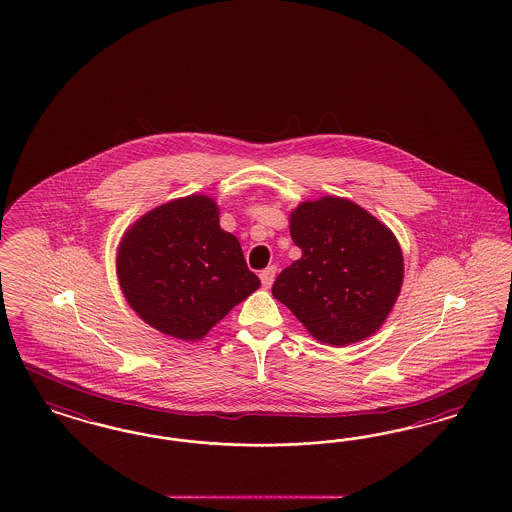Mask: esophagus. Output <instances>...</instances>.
I'll return each instance as SVG.
<instances>
[{"instance_id": "34e87169", "label": "esophagus", "mask_w": 512, "mask_h": 512, "mask_svg": "<svg viewBox=\"0 0 512 512\" xmlns=\"http://www.w3.org/2000/svg\"><path fill=\"white\" fill-rule=\"evenodd\" d=\"M275 275H277V267H275V265H271V267L264 269V271L260 273V281H262V286H264V288H271V284H273V281H275Z\"/></svg>"}]
</instances>
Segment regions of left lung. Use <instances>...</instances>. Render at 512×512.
Segmentation results:
<instances>
[{
	"label": "left lung",
	"instance_id": "1",
	"mask_svg": "<svg viewBox=\"0 0 512 512\" xmlns=\"http://www.w3.org/2000/svg\"><path fill=\"white\" fill-rule=\"evenodd\" d=\"M301 258L282 269L273 296L316 341L360 343L380 330L403 284L396 235L354 201L324 196L290 213Z\"/></svg>",
	"mask_w": 512,
	"mask_h": 512
}]
</instances>
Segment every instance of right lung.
Segmentation results:
<instances>
[{
    "label": "right lung",
    "instance_id": "right-lung-1",
    "mask_svg": "<svg viewBox=\"0 0 512 512\" xmlns=\"http://www.w3.org/2000/svg\"><path fill=\"white\" fill-rule=\"evenodd\" d=\"M213 198L173 199L135 220L116 250L128 305L154 330L199 341L260 288Z\"/></svg>",
    "mask_w": 512,
    "mask_h": 512
}]
</instances>
